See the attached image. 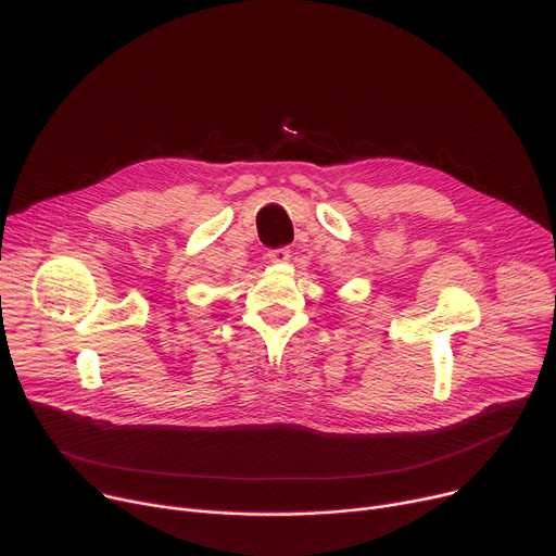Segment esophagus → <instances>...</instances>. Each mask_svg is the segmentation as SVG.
I'll list each match as a JSON object with an SVG mask.
<instances>
[{
  "label": "esophagus",
  "mask_w": 556,
  "mask_h": 556,
  "mask_svg": "<svg viewBox=\"0 0 556 556\" xmlns=\"http://www.w3.org/2000/svg\"><path fill=\"white\" fill-rule=\"evenodd\" d=\"M268 258H270V263H275V266H283V263L290 261V252H288L286 248H281V250H270V252H268Z\"/></svg>",
  "instance_id": "1"
}]
</instances>
